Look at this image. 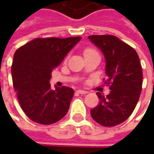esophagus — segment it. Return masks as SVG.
I'll list each match as a JSON object with an SVG mask.
<instances>
[{
	"label": "esophagus",
	"mask_w": 154,
	"mask_h": 154,
	"mask_svg": "<svg viewBox=\"0 0 154 154\" xmlns=\"http://www.w3.org/2000/svg\"><path fill=\"white\" fill-rule=\"evenodd\" d=\"M76 92H78V93H80V94H86L87 93L86 90H82V89H79V90H77Z\"/></svg>",
	"instance_id": "esophagus-1"
}]
</instances>
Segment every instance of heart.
<instances>
[{"label":"heart","mask_w":154,"mask_h":154,"mask_svg":"<svg viewBox=\"0 0 154 154\" xmlns=\"http://www.w3.org/2000/svg\"><path fill=\"white\" fill-rule=\"evenodd\" d=\"M91 52H95V51H93L92 49H86V50H85V51H84V55H85V54H87V53H91Z\"/></svg>","instance_id":"1"}]
</instances>
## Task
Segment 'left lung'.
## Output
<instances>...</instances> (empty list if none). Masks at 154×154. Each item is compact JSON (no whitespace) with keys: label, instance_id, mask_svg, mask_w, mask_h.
<instances>
[{"label":"left lung","instance_id":"8db88e82","mask_svg":"<svg viewBox=\"0 0 154 154\" xmlns=\"http://www.w3.org/2000/svg\"><path fill=\"white\" fill-rule=\"evenodd\" d=\"M89 40L105 59V73L110 85L107 96L97 92L99 103L91 109L94 121L113 127L126 121L138 102L142 88V69L139 56L131 46L111 35H92Z\"/></svg>","mask_w":154,"mask_h":154}]
</instances>
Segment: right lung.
<instances>
[{
    "instance_id": "right-lung-1",
    "label": "right lung",
    "mask_w": 154,
    "mask_h": 154,
    "mask_svg": "<svg viewBox=\"0 0 154 154\" xmlns=\"http://www.w3.org/2000/svg\"><path fill=\"white\" fill-rule=\"evenodd\" d=\"M80 39L36 38L15 51L11 68L13 84L21 109L33 122L49 125L67 114L74 91L56 86L52 90L51 72Z\"/></svg>"
}]
</instances>
